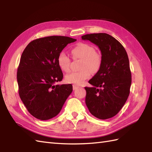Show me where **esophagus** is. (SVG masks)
Returning a JSON list of instances; mask_svg holds the SVG:
<instances>
[{"instance_id":"34e87169","label":"esophagus","mask_w":152,"mask_h":152,"mask_svg":"<svg viewBox=\"0 0 152 152\" xmlns=\"http://www.w3.org/2000/svg\"><path fill=\"white\" fill-rule=\"evenodd\" d=\"M79 88L78 86H75V85H73V86H72V88H73V90H76V89H77Z\"/></svg>"}]
</instances>
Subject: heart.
Listing matches in <instances>:
<instances>
[{
    "label": "heart",
    "mask_w": 152,
    "mask_h": 152,
    "mask_svg": "<svg viewBox=\"0 0 152 152\" xmlns=\"http://www.w3.org/2000/svg\"><path fill=\"white\" fill-rule=\"evenodd\" d=\"M74 59H82L80 72H71L65 76V81L68 83L75 86H81L89 78L91 74L99 72L102 66V57L101 53L95 50L93 45L80 42L74 46L72 51ZM57 64L60 69L65 72L70 70V59L64 51H61L57 57Z\"/></svg>",
    "instance_id": "heart-1"
}]
</instances>
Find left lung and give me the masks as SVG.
I'll use <instances>...</instances> for the list:
<instances>
[{
    "label": "left lung",
    "mask_w": 152,
    "mask_h": 152,
    "mask_svg": "<svg viewBox=\"0 0 152 152\" xmlns=\"http://www.w3.org/2000/svg\"><path fill=\"white\" fill-rule=\"evenodd\" d=\"M99 47L102 57L99 72L86 87V104L90 113L100 119L114 117L120 111L129 95L131 72L124 47L111 35L93 33L83 35Z\"/></svg>",
    "instance_id": "8db88e82"
}]
</instances>
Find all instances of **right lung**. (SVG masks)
<instances>
[{
    "label": "right lung",
    "mask_w": 152,
    "mask_h": 152,
    "mask_svg": "<svg viewBox=\"0 0 152 152\" xmlns=\"http://www.w3.org/2000/svg\"><path fill=\"white\" fill-rule=\"evenodd\" d=\"M76 40L63 36L38 38L23 52L18 68L19 95L28 112L40 120L56 116L70 93L71 84L55 85L63 78L57 64L59 54Z\"/></svg>",
    "instance_id": "1"
}]
</instances>
